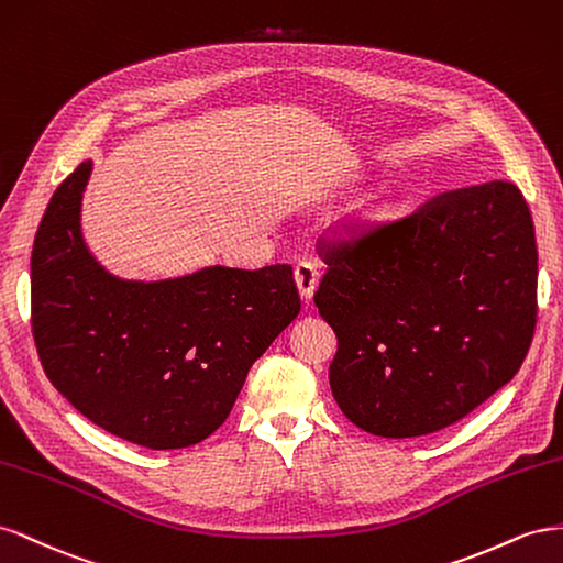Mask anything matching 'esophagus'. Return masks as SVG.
<instances>
[{"mask_svg": "<svg viewBox=\"0 0 563 563\" xmlns=\"http://www.w3.org/2000/svg\"><path fill=\"white\" fill-rule=\"evenodd\" d=\"M295 283L303 301H311L316 287H318V268L311 262H299L295 266Z\"/></svg>", "mask_w": 563, "mask_h": 563, "instance_id": "1", "label": "esophagus"}]
</instances>
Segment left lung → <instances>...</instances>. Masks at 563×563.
Listing matches in <instances>:
<instances>
[{
	"mask_svg": "<svg viewBox=\"0 0 563 563\" xmlns=\"http://www.w3.org/2000/svg\"><path fill=\"white\" fill-rule=\"evenodd\" d=\"M313 297L336 334L330 387L349 420L412 439L519 373L538 313V247L509 181L441 192L353 247H320Z\"/></svg>",
	"mask_w": 563,
	"mask_h": 563,
	"instance_id": "obj_1",
	"label": "left lung"
}]
</instances>
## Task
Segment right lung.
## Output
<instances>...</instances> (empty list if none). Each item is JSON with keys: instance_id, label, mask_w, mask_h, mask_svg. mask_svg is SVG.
<instances>
[{"instance_id": "right-lung-1", "label": "right lung", "mask_w": 563, "mask_h": 563, "mask_svg": "<svg viewBox=\"0 0 563 563\" xmlns=\"http://www.w3.org/2000/svg\"><path fill=\"white\" fill-rule=\"evenodd\" d=\"M91 159L52 196L30 260L32 334L46 377L87 420L151 451L200 443L252 363L299 313L292 266H205L124 280L89 252L79 214Z\"/></svg>"}]
</instances>
